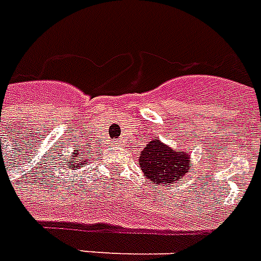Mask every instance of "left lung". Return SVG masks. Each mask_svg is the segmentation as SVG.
Segmentation results:
<instances>
[{
	"mask_svg": "<svg viewBox=\"0 0 261 261\" xmlns=\"http://www.w3.org/2000/svg\"><path fill=\"white\" fill-rule=\"evenodd\" d=\"M138 165L151 185L166 183L172 185L187 173L192 165L185 152H175L159 140H152L140 153Z\"/></svg>",
	"mask_w": 261,
	"mask_h": 261,
	"instance_id": "1",
	"label": "left lung"
}]
</instances>
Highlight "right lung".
<instances>
[{
	"label": "right lung",
	"mask_w": 261,
	"mask_h": 261,
	"mask_svg": "<svg viewBox=\"0 0 261 261\" xmlns=\"http://www.w3.org/2000/svg\"><path fill=\"white\" fill-rule=\"evenodd\" d=\"M78 155H80V153H78ZM71 160H72L74 162H76L77 164L71 165ZM85 162H86V159H84V161H80V159H75V156H72V159H67V165H69V166H78L80 164H85Z\"/></svg>",
	"instance_id": "1"
}]
</instances>
